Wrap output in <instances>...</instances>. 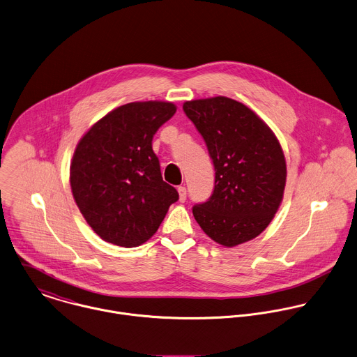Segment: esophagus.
I'll return each instance as SVG.
<instances>
[{"label":"esophagus","instance_id":"1","mask_svg":"<svg viewBox=\"0 0 357 357\" xmlns=\"http://www.w3.org/2000/svg\"><path fill=\"white\" fill-rule=\"evenodd\" d=\"M178 193H179V202H185L186 200V188L185 186H179L178 188Z\"/></svg>","mask_w":357,"mask_h":357}]
</instances>
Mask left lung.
Returning <instances> with one entry per match:
<instances>
[{"label": "left lung", "instance_id": "obj_1", "mask_svg": "<svg viewBox=\"0 0 357 357\" xmlns=\"http://www.w3.org/2000/svg\"><path fill=\"white\" fill-rule=\"evenodd\" d=\"M183 111L203 136L215 169L213 195L193 207L195 220L227 248L255 239L284 197L287 161L277 136L249 107L224 96L186 101Z\"/></svg>", "mask_w": 357, "mask_h": 357}]
</instances>
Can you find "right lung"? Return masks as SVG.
<instances>
[{
  "label": "right lung",
  "instance_id": "add662e5",
  "mask_svg": "<svg viewBox=\"0 0 357 357\" xmlns=\"http://www.w3.org/2000/svg\"><path fill=\"white\" fill-rule=\"evenodd\" d=\"M176 112L168 101L121 105L79 140L70 162L73 199L91 229L105 242L135 248L149 241L179 199L162 181L151 142Z\"/></svg>",
  "mask_w": 357,
  "mask_h": 357
}]
</instances>
